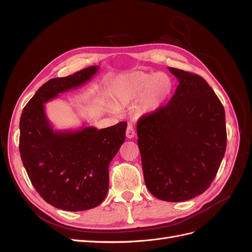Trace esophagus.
Instances as JSON below:
<instances>
[{
	"instance_id": "esophagus-1",
	"label": "esophagus",
	"mask_w": 252,
	"mask_h": 252,
	"mask_svg": "<svg viewBox=\"0 0 252 252\" xmlns=\"http://www.w3.org/2000/svg\"><path fill=\"white\" fill-rule=\"evenodd\" d=\"M134 135H135L134 128L132 127V125H128L127 129H126V136L128 139H132Z\"/></svg>"
}]
</instances>
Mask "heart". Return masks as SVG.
Returning <instances> with one entry per match:
<instances>
[{
    "label": "heart",
    "mask_w": 252,
    "mask_h": 252,
    "mask_svg": "<svg viewBox=\"0 0 252 252\" xmlns=\"http://www.w3.org/2000/svg\"><path fill=\"white\" fill-rule=\"evenodd\" d=\"M171 91L170 78L159 72H128L120 75L113 83V95L119 107H127L141 100L143 112L158 108Z\"/></svg>",
    "instance_id": "b5f03b06"
}]
</instances>
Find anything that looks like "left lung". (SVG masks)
<instances>
[{"label": "left lung", "mask_w": 252, "mask_h": 252, "mask_svg": "<svg viewBox=\"0 0 252 252\" xmlns=\"http://www.w3.org/2000/svg\"><path fill=\"white\" fill-rule=\"evenodd\" d=\"M179 81L165 106L136 125L145 184L152 195L183 202L202 194L216 178L227 134L222 103L202 77L169 67Z\"/></svg>", "instance_id": "obj_1"}]
</instances>
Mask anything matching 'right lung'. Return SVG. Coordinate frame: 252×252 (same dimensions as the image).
<instances>
[{
    "label": "right lung",
    "mask_w": 252,
    "mask_h": 252,
    "mask_svg": "<svg viewBox=\"0 0 252 252\" xmlns=\"http://www.w3.org/2000/svg\"><path fill=\"white\" fill-rule=\"evenodd\" d=\"M97 70L90 66L49 80L27 103L20 120V154L32 184L48 204L66 211L91 209L104 201L109 164L125 141L127 123L100 130L90 126L55 130L44 104L82 86Z\"/></svg>",
    "instance_id": "obj_1"
}]
</instances>
